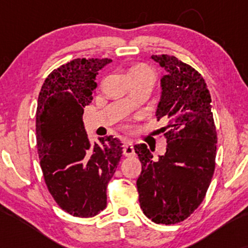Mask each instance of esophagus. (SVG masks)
Returning <instances> with one entry per match:
<instances>
[{
  "mask_svg": "<svg viewBox=\"0 0 248 248\" xmlns=\"http://www.w3.org/2000/svg\"><path fill=\"white\" fill-rule=\"evenodd\" d=\"M122 152H124V155L127 156V157H130V156L135 155V152H134V147H133L132 141L127 140V141L124 142V149H122Z\"/></svg>",
  "mask_w": 248,
  "mask_h": 248,
  "instance_id": "34e87169",
  "label": "esophagus"
}]
</instances>
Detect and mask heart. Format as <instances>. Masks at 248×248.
Masks as SVG:
<instances>
[{
	"label": "heart",
	"instance_id": "1",
	"mask_svg": "<svg viewBox=\"0 0 248 248\" xmlns=\"http://www.w3.org/2000/svg\"><path fill=\"white\" fill-rule=\"evenodd\" d=\"M133 72H152V70H150L148 66H146V65L140 64V65H136V66L132 67V70H130L129 73H133Z\"/></svg>",
	"mask_w": 248,
	"mask_h": 248
}]
</instances>
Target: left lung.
<instances>
[{
    "label": "left lung",
    "mask_w": 248,
    "mask_h": 248,
    "mask_svg": "<svg viewBox=\"0 0 248 248\" xmlns=\"http://www.w3.org/2000/svg\"><path fill=\"white\" fill-rule=\"evenodd\" d=\"M168 75L161 79L162 95L156 118L167 152L153 160L144 143L134 150L142 164L136 186L142 211L156 224H177L192 215L205 197L215 172L217 132L211 95L201 73L175 56L153 55Z\"/></svg>",
    "instance_id": "1"
}]
</instances>
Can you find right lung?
Wrapping results in <instances>:
<instances>
[{
    "label": "right lung",
    "mask_w": 248,
    "mask_h": 248,
    "mask_svg": "<svg viewBox=\"0 0 248 248\" xmlns=\"http://www.w3.org/2000/svg\"><path fill=\"white\" fill-rule=\"evenodd\" d=\"M112 59L77 58L53 70L43 84L36 135L45 184L73 217L91 218L107 205L106 190L122 156L112 135L91 144L82 114L93 100L98 71Z\"/></svg>",
    "instance_id": "1"
}]
</instances>
